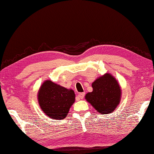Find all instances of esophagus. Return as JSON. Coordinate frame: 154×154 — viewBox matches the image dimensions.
Instances as JSON below:
<instances>
[{
	"mask_svg": "<svg viewBox=\"0 0 154 154\" xmlns=\"http://www.w3.org/2000/svg\"><path fill=\"white\" fill-rule=\"evenodd\" d=\"M84 95H85V93H79L78 94V97H79V99H83Z\"/></svg>",
	"mask_w": 154,
	"mask_h": 154,
	"instance_id": "esophagus-1",
	"label": "esophagus"
}]
</instances>
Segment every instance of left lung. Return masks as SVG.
<instances>
[{"instance_id":"obj_1","label":"left lung","mask_w":154,"mask_h":154,"mask_svg":"<svg viewBox=\"0 0 154 154\" xmlns=\"http://www.w3.org/2000/svg\"><path fill=\"white\" fill-rule=\"evenodd\" d=\"M93 91L85 96L87 102L101 114L113 113L120 104L122 91L118 82L109 73L97 78L92 84Z\"/></svg>"}]
</instances>
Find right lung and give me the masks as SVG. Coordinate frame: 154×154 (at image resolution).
<instances>
[{
	"instance_id": "right-lung-1",
	"label": "right lung",
	"mask_w": 154,
	"mask_h": 154,
	"mask_svg": "<svg viewBox=\"0 0 154 154\" xmlns=\"http://www.w3.org/2000/svg\"><path fill=\"white\" fill-rule=\"evenodd\" d=\"M75 100L73 90L64 88L50 80L43 82L38 93L41 109L46 116L54 120L65 118Z\"/></svg>"
}]
</instances>
